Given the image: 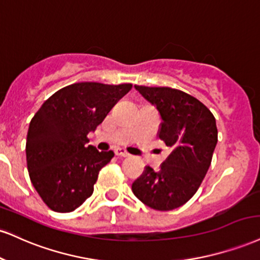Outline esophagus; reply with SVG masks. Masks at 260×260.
<instances>
[{
  "label": "esophagus",
  "mask_w": 260,
  "mask_h": 260,
  "mask_svg": "<svg viewBox=\"0 0 260 260\" xmlns=\"http://www.w3.org/2000/svg\"><path fill=\"white\" fill-rule=\"evenodd\" d=\"M115 155H116V156H121V157H128V156H129V154H128L126 150L121 149V148L115 149Z\"/></svg>",
  "instance_id": "esophagus-1"
}]
</instances>
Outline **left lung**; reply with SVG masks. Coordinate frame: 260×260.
I'll return each mask as SVG.
<instances>
[{
	"instance_id": "8db88e82",
	"label": "left lung",
	"mask_w": 260,
	"mask_h": 260,
	"mask_svg": "<svg viewBox=\"0 0 260 260\" xmlns=\"http://www.w3.org/2000/svg\"><path fill=\"white\" fill-rule=\"evenodd\" d=\"M161 116L158 138L172 151L155 172L146 167L132 184L144 205L171 211L195 195L211 166L218 142L215 118L200 100L170 87L134 86Z\"/></svg>"
}]
</instances>
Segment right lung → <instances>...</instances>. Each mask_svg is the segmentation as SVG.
<instances>
[{
	"label": "right lung",
	"instance_id": "right-lung-1",
	"mask_svg": "<svg viewBox=\"0 0 260 260\" xmlns=\"http://www.w3.org/2000/svg\"><path fill=\"white\" fill-rule=\"evenodd\" d=\"M131 88V83L70 84L49 96L32 117L26 137L27 171L52 211L73 212L93 193L99 171L114 152L87 145V134Z\"/></svg>",
	"mask_w": 260,
	"mask_h": 260
}]
</instances>
